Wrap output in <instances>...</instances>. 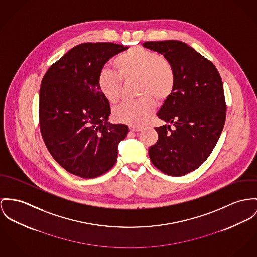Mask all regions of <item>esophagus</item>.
I'll use <instances>...</instances> for the list:
<instances>
[{
    "mask_svg": "<svg viewBox=\"0 0 257 257\" xmlns=\"http://www.w3.org/2000/svg\"><path fill=\"white\" fill-rule=\"evenodd\" d=\"M141 130H142V128L134 127V126H130V131H132V132H139V131H141Z\"/></svg>",
    "mask_w": 257,
    "mask_h": 257,
    "instance_id": "esophagus-1",
    "label": "esophagus"
}]
</instances>
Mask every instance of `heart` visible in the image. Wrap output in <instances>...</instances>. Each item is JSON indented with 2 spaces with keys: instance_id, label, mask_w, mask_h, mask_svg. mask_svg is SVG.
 Wrapping results in <instances>:
<instances>
[{
  "instance_id": "obj_1",
  "label": "heart",
  "mask_w": 257,
  "mask_h": 257,
  "mask_svg": "<svg viewBox=\"0 0 257 257\" xmlns=\"http://www.w3.org/2000/svg\"><path fill=\"white\" fill-rule=\"evenodd\" d=\"M113 64L117 73L107 69L99 71V91L110 103H116L122 95L121 80L138 79L136 90L141 97L124 101L114 108L112 115L120 123L143 126L156 110V99L165 100L173 93L176 82L174 69L165 58L143 47H134L120 54Z\"/></svg>"
}]
</instances>
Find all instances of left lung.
Returning a JSON list of instances; mask_svg holds the SVG:
<instances>
[{"label":"left lung","instance_id":"1","mask_svg":"<svg viewBox=\"0 0 257 257\" xmlns=\"http://www.w3.org/2000/svg\"><path fill=\"white\" fill-rule=\"evenodd\" d=\"M175 72L174 91L158 111V118L172 124L156 128L158 142L150 147L153 164L170 176L196 170L217 144L226 119L223 83L215 65L177 40L146 42Z\"/></svg>","mask_w":257,"mask_h":257}]
</instances>
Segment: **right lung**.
<instances>
[{"mask_svg": "<svg viewBox=\"0 0 257 257\" xmlns=\"http://www.w3.org/2000/svg\"><path fill=\"white\" fill-rule=\"evenodd\" d=\"M128 47L83 43L53 63L40 88L39 123L45 145L60 166L95 178L116 162L128 127L107 122L110 106L98 87L105 62Z\"/></svg>", "mask_w": 257, "mask_h": 257, "instance_id": "add662e5", "label": "right lung"}]
</instances>
